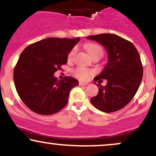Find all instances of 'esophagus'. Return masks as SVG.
<instances>
[{
    "mask_svg": "<svg viewBox=\"0 0 156 156\" xmlns=\"http://www.w3.org/2000/svg\"><path fill=\"white\" fill-rule=\"evenodd\" d=\"M79 85H80V86H87V85H88V83H84V82L80 81V82H79Z\"/></svg>",
    "mask_w": 156,
    "mask_h": 156,
    "instance_id": "obj_1",
    "label": "esophagus"
}]
</instances>
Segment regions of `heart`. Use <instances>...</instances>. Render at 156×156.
<instances>
[{
  "instance_id": "heart-1",
  "label": "heart",
  "mask_w": 156,
  "mask_h": 156,
  "mask_svg": "<svg viewBox=\"0 0 156 156\" xmlns=\"http://www.w3.org/2000/svg\"><path fill=\"white\" fill-rule=\"evenodd\" d=\"M87 50L91 56H92V55L95 54H98V53H103V50H102L101 46L98 45V44H88L87 45ZM76 52L77 48H73L72 51L69 52V55H68V58H69V59H72L73 56H74L75 54L76 53ZM74 73L77 78L83 80L89 79V77H90L91 75L93 73L92 70L83 67H79L76 68V69H75Z\"/></svg>"
}]
</instances>
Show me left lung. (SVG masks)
<instances>
[{"label":"left lung","instance_id":"obj_1","mask_svg":"<svg viewBox=\"0 0 156 156\" xmlns=\"http://www.w3.org/2000/svg\"><path fill=\"white\" fill-rule=\"evenodd\" d=\"M101 44L108 53L104 69L94 79H105L107 83L98 87V94L91 98V103L105 113L117 112L133 99L143 76L141 58L131 42L119 36L101 34L87 37Z\"/></svg>","mask_w":156,"mask_h":156}]
</instances>
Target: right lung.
<instances>
[{
  "instance_id": "obj_1",
  "label": "right lung",
  "mask_w": 156,
  "mask_h": 156,
  "mask_svg": "<svg viewBox=\"0 0 156 156\" xmlns=\"http://www.w3.org/2000/svg\"><path fill=\"white\" fill-rule=\"evenodd\" d=\"M79 38L48 37L30 44L22 52L14 69L17 94L32 112L50 115L67 103L69 92L78 85L72 77L58 80L54 73L67 62Z\"/></svg>"
}]
</instances>
